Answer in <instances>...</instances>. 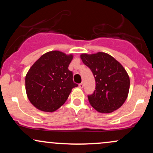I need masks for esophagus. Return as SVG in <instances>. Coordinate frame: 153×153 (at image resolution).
Instances as JSON below:
<instances>
[{
	"label": "esophagus",
	"mask_w": 153,
	"mask_h": 153,
	"mask_svg": "<svg viewBox=\"0 0 153 153\" xmlns=\"http://www.w3.org/2000/svg\"><path fill=\"white\" fill-rule=\"evenodd\" d=\"M83 86H84L83 82H80V83L79 84V88H83Z\"/></svg>",
	"instance_id": "esophagus-1"
}]
</instances>
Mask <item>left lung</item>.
<instances>
[{"label": "left lung", "mask_w": 153, "mask_h": 153, "mask_svg": "<svg viewBox=\"0 0 153 153\" xmlns=\"http://www.w3.org/2000/svg\"><path fill=\"white\" fill-rule=\"evenodd\" d=\"M82 62L92 71L96 90L88 95L90 104L100 113H111L118 109L129 94V75L122 65L104 52L82 54Z\"/></svg>", "instance_id": "left-lung-1"}]
</instances>
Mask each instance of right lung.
<instances>
[{
	"label": "right lung",
	"instance_id": "add662e5",
	"mask_svg": "<svg viewBox=\"0 0 153 153\" xmlns=\"http://www.w3.org/2000/svg\"><path fill=\"white\" fill-rule=\"evenodd\" d=\"M73 55L59 51L44 54L26 75V91L30 102L38 109L53 112L62 106L73 88V72L68 66Z\"/></svg>",
	"mask_w": 153,
	"mask_h": 153
}]
</instances>
